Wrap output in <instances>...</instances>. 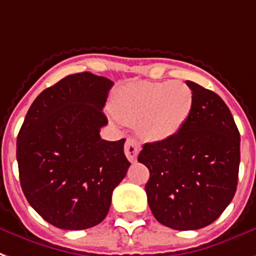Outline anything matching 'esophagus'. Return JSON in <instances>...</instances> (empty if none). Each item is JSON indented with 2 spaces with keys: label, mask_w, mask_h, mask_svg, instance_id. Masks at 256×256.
Instances as JSON below:
<instances>
[{
  "label": "esophagus",
  "mask_w": 256,
  "mask_h": 256,
  "mask_svg": "<svg viewBox=\"0 0 256 256\" xmlns=\"http://www.w3.org/2000/svg\"><path fill=\"white\" fill-rule=\"evenodd\" d=\"M140 150H141V145L136 140L128 138L126 141V145H124V154H126V157L130 162H136Z\"/></svg>",
  "instance_id": "34e87169"
}]
</instances>
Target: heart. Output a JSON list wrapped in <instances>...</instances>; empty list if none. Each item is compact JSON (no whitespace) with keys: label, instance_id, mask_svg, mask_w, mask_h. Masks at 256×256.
Instances as JSON below:
<instances>
[{"label":"heart","instance_id":"1","mask_svg":"<svg viewBox=\"0 0 256 256\" xmlns=\"http://www.w3.org/2000/svg\"><path fill=\"white\" fill-rule=\"evenodd\" d=\"M193 106L192 90L182 82H136L124 86L114 100L122 122L136 124L144 138L162 141L178 132Z\"/></svg>","mask_w":256,"mask_h":256}]
</instances>
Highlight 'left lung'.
Segmentation results:
<instances>
[{
  "label": "left lung",
  "instance_id": "8db88e82",
  "mask_svg": "<svg viewBox=\"0 0 256 256\" xmlns=\"http://www.w3.org/2000/svg\"><path fill=\"white\" fill-rule=\"evenodd\" d=\"M193 94L188 120L174 136L142 148L152 214L178 231L206 227L223 214L236 192L240 134L222 98L186 80Z\"/></svg>",
  "mask_w": 256,
  "mask_h": 256
}]
</instances>
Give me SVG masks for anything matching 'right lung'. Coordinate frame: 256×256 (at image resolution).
Here are the masks:
<instances>
[{
	"mask_svg": "<svg viewBox=\"0 0 256 256\" xmlns=\"http://www.w3.org/2000/svg\"><path fill=\"white\" fill-rule=\"evenodd\" d=\"M112 84L91 72L66 76L34 99L20 128L21 188L54 227L76 231L103 222L128 173L124 140L104 141L99 134Z\"/></svg>",
	"mask_w": 256,
	"mask_h": 256,
	"instance_id": "obj_1",
	"label": "right lung"
}]
</instances>
